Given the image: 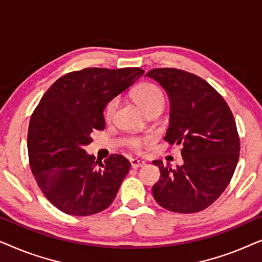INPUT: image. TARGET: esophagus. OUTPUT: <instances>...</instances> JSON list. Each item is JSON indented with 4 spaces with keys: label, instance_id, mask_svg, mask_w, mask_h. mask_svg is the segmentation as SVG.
Instances as JSON below:
<instances>
[{
    "label": "esophagus",
    "instance_id": "obj_1",
    "mask_svg": "<svg viewBox=\"0 0 262 262\" xmlns=\"http://www.w3.org/2000/svg\"><path fill=\"white\" fill-rule=\"evenodd\" d=\"M130 162H131L132 168H135V169H137V168H141L145 164L144 161H141V160H137V159H132Z\"/></svg>",
    "mask_w": 262,
    "mask_h": 262
}]
</instances>
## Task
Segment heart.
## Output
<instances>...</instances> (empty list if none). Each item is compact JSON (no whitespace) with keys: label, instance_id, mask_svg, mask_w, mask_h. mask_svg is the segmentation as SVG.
I'll use <instances>...</instances> for the list:
<instances>
[{"label":"heart","instance_id":"1","mask_svg":"<svg viewBox=\"0 0 262 262\" xmlns=\"http://www.w3.org/2000/svg\"><path fill=\"white\" fill-rule=\"evenodd\" d=\"M132 96H134L135 101L138 103L139 107L144 112H148L149 110L154 108V107L164 106V101H166L162 89L157 84L149 83V82L137 85L135 91L132 92ZM118 105H119V100L117 98H113L107 101L105 108H103V118H105L106 121L113 119ZM151 142V137H134L128 141V146L134 151L139 152L145 145L150 144Z\"/></svg>","mask_w":262,"mask_h":262}]
</instances>
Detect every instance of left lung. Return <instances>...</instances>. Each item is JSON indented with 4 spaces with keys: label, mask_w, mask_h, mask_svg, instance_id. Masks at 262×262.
I'll return each instance as SVG.
<instances>
[{
    "label": "left lung",
    "mask_w": 262,
    "mask_h": 262,
    "mask_svg": "<svg viewBox=\"0 0 262 262\" xmlns=\"http://www.w3.org/2000/svg\"><path fill=\"white\" fill-rule=\"evenodd\" d=\"M166 89L170 120L164 141L180 144L182 166L162 161L152 186L159 205L178 213L199 212L216 202L230 182L239 156L235 118L220 93L202 77L174 68L146 73Z\"/></svg>",
    "instance_id": "1"
}]
</instances>
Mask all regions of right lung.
<instances>
[{"mask_svg":"<svg viewBox=\"0 0 262 262\" xmlns=\"http://www.w3.org/2000/svg\"><path fill=\"white\" fill-rule=\"evenodd\" d=\"M143 74L141 68L71 71L46 91L32 113L27 135L31 170L42 194L62 212L91 216L113 203L131 163L118 154L98 162L83 148L93 141V131L105 128L107 101Z\"/></svg>","mask_w":262,"mask_h":262,"instance_id":"right-lung-1","label":"right lung"}]
</instances>
